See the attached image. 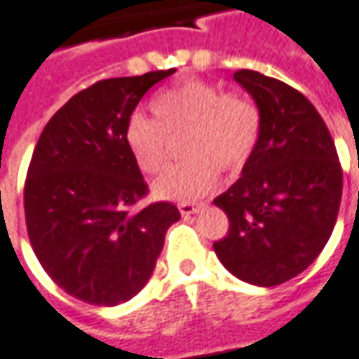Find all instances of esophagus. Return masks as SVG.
I'll list each match as a JSON object with an SVG mask.
<instances>
[{"instance_id":"esophagus-1","label":"esophagus","mask_w":359,"mask_h":359,"mask_svg":"<svg viewBox=\"0 0 359 359\" xmlns=\"http://www.w3.org/2000/svg\"><path fill=\"white\" fill-rule=\"evenodd\" d=\"M179 210H180V214L184 216V218H189V216H192V214L200 212V206L198 204H190V202H180Z\"/></svg>"}]
</instances>
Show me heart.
Listing matches in <instances>:
<instances>
[{
  "label": "heart",
  "mask_w": 359,
  "mask_h": 359,
  "mask_svg": "<svg viewBox=\"0 0 359 359\" xmlns=\"http://www.w3.org/2000/svg\"><path fill=\"white\" fill-rule=\"evenodd\" d=\"M151 109L157 119L133 114L126 126V145L143 172H159L169 157V135L187 131L182 155L189 159L155 180L159 198H204L218 184V167L226 172L243 169L262 137L259 106L206 80H184L163 90L151 100Z\"/></svg>",
  "instance_id": "1"
}]
</instances>
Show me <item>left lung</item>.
<instances>
[{
	"label": "left lung",
	"mask_w": 359,
	"mask_h": 359,
	"mask_svg": "<svg viewBox=\"0 0 359 359\" xmlns=\"http://www.w3.org/2000/svg\"><path fill=\"white\" fill-rule=\"evenodd\" d=\"M233 80L262 109V137L240 179L214 198L230 220L214 251L241 281L275 287L304 271L330 240L342 167L324 119L299 90L255 70Z\"/></svg>",
	"instance_id": "1"
}]
</instances>
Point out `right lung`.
Listing matches in <instances>:
<instances>
[{
	"instance_id": "obj_1",
	"label": "right lung",
	"mask_w": 359,
	"mask_h": 359,
	"mask_svg": "<svg viewBox=\"0 0 359 359\" xmlns=\"http://www.w3.org/2000/svg\"><path fill=\"white\" fill-rule=\"evenodd\" d=\"M172 72L100 80L70 97L36 141L25 180L27 233L46 275L78 301L116 306L135 297L180 218L170 202L139 210L149 187L126 145L133 109Z\"/></svg>"
}]
</instances>
